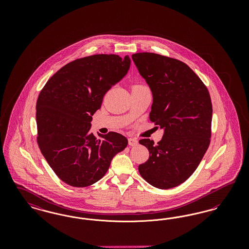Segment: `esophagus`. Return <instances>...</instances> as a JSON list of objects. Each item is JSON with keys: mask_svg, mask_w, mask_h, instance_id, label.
<instances>
[{"mask_svg": "<svg viewBox=\"0 0 249 249\" xmlns=\"http://www.w3.org/2000/svg\"><path fill=\"white\" fill-rule=\"evenodd\" d=\"M129 144L130 146H135L138 144V140L136 138H129Z\"/></svg>", "mask_w": 249, "mask_h": 249, "instance_id": "34e87169", "label": "esophagus"}]
</instances>
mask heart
Segmentation results:
<instances>
[{
  "instance_id": "b5f03b06",
  "label": "heart",
  "mask_w": 249,
  "mask_h": 249,
  "mask_svg": "<svg viewBox=\"0 0 249 249\" xmlns=\"http://www.w3.org/2000/svg\"><path fill=\"white\" fill-rule=\"evenodd\" d=\"M135 87H142V86H135Z\"/></svg>"
}]
</instances>
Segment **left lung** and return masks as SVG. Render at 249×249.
<instances>
[{"label":"left lung","instance_id":"obj_1","mask_svg":"<svg viewBox=\"0 0 249 249\" xmlns=\"http://www.w3.org/2000/svg\"><path fill=\"white\" fill-rule=\"evenodd\" d=\"M131 58L153 95L149 119L163 130L157 144L149 139L139 141L149 159L138 170L155 188L172 189L195 172L209 146L210 94L199 76L178 59L147 52Z\"/></svg>","mask_w":249,"mask_h":249}]
</instances>
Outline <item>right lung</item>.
<instances>
[{"mask_svg":"<svg viewBox=\"0 0 249 249\" xmlns=\"http://www.w3.org/2000/svg\"><path fill=\"white\" fill-rule=\"evenodd\" d=\"M130 57L98 54L75 59L59 69L41 90L36 104L40 150L60 180L84 188L107 174L128 140L111 131H90L95 112L107 90L127 74Z\"/></svg>","mask_w":249,"mask_h":249,"instance_id":"1","label":"right lung"}]
</instances>
